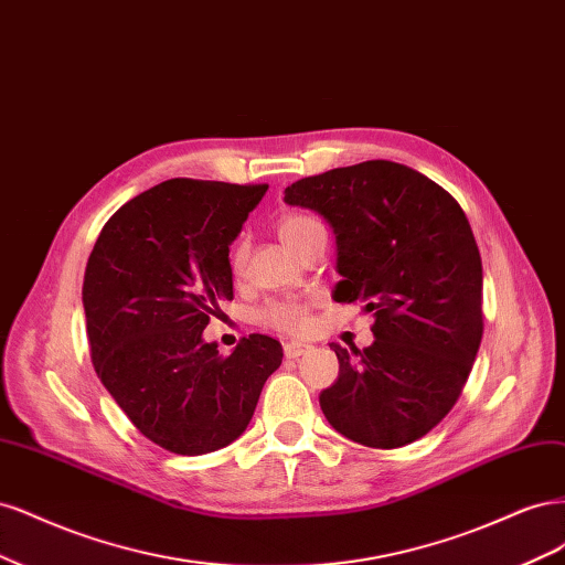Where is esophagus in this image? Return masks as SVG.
I'll list each match as a JSON object with an SVG mask.
<instances>
[{
	"label": "esophagus",
	"mask_w": 565,
	"mask_h": 565,
	"mask_svg": "<svg viewBox=\"0 0 565 565\" xmlns=\"http://www.w3.org/2000/svg\"><path fill=\"white\" fill-rule=\"evenodd\" d=\"M307 350H309V344H305V342H286V344H284L286 359H298V356L305 354Z\"/></svg>",
	"instance_id": "esophagus-1"
}]
</instances>
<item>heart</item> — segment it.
I'll use <instances>...</instances> for the list:
<instances>
[{
	"instance_id": "heart-1",
	"label": "heart",
	"mask_w": 565,
	"mask_h": 565,
	"mask_svg": "<svg viewBox=\"0 0 565 565\" xmlns=\"http://www.w3.org/2000/svg\"><path fill=\"white\" fill-rule=\"evenodd\" d=\"M315 227H319V221H315L312 215L296 213V211L281 213L277 221L279 236L294 250H298V246L305 242V236ZM244 263H246V242L239 239L232 246L230 265L234 271H239ZM258 321L263 326H269V329L294 333V335L305 333L309 329V323H312V319H309V302L298 298H277V300L265 302L258 309Z\"/></svg>"
}]
</instances>
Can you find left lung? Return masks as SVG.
<instances>
[{"label":"left lung","mask_w":565,"mask_h":565,"mask_svg":"<svg viewBox=\"0 0 565 565\" xmlns=\"http://www.w3.org/2000/svg\"><path fill=\"white\" fill-rule=\"evenodd\" d=\"M286 204L321 213L335 232L338 302L373 312V344L348 352L319 394L340 434L369 448L413 444L462 394L483 335V269L460 204L434 180L385 159L309 175Z\"/></svg>","instance_id":"obj_1"}]
</instances>
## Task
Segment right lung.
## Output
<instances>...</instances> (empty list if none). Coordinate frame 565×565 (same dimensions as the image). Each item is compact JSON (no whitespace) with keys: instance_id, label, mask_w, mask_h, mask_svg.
<instances>
[{"instance_id":"obj_1","label":"right lung","mask_w":565,"mask_h":565,"mask_svg":"<svg viewBox=\"0 0 565 565\" xmlns=\"http://www.w3.org/2000/svg\"><path fill=\"white\" fill-rule=\"evenodd\" d=\"M267 185L171 178L126 202L84 271L90 361L136 429L175 455L239 439L279 340L253 333L230 356L202 338L232 300L230 244Z\"/></svg>"}]
</instances>
